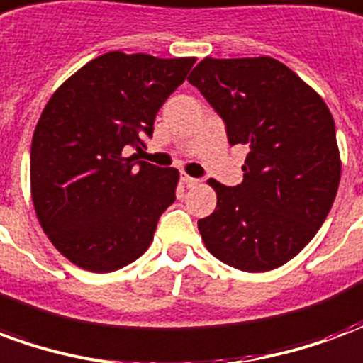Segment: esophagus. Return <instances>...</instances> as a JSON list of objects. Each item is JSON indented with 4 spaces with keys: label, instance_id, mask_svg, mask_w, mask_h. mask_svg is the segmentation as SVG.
I'll use <instances>...</instances> for the list:
<instances>
[{
    "label": "esophagus",
    "instance_id": "1",
    "mask_svg": "<svg viewBox=\"0 0 363 363\" xmlns=\"http://www.w3.org/2000/svg\"><path fill=\"white\" fill-rule=\"evenodd\" d=\"M181 181H182V184L186 186V189H194V186H198V184H200V181H198V179H192V177H189V174H182Z\"/></svg>",
    "mask_w": 363,
    "mask_h": 363
}]
</instances>
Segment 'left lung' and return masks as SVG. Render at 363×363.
<instances>
[{
  "label": "left lung",
  "mask_w": 363,
  "mask_h": 363,
  "mask_svg": "<svg viewBox=\"0 0 363 363\" xmlns=\"http://www.w3.org/2000/svg\"><path fill=\"white\" fill-rule=\"evenodd\" d=\"M189 82L225 122L231 145H247L243 182L223 186L198 220L206 249L245 272L286 264L319 231L340 182L335 120L317 91L268 56L204 58Z\"/></svg>",
  "instance_id": "1"
}]
</instances>
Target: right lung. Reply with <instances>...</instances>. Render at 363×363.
<instances>
[{"mask_svg": "<svg viewBox=\"0 0 363 363\" xmlns=\"http://www.w3.org/2000/svg\"><path fill=\"white\" fill-rule=\"evenodd\" d=\"M194 62L106 52L44 106L30 145V194L44 233L75 267L112 272L147 251L179 171L127 153H140Z\"/></svg>", "mask_w": 363, "mask_h": 363, "instance_id": "1", "label": "right lung"}]
</instances>
